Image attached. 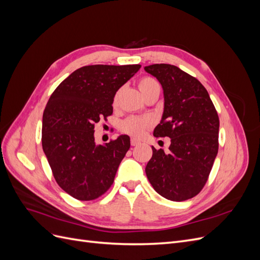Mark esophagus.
<instances>
[{"label": "esophagus", "mask_w": 260, "mask_h": 260, "mask_svg": "<svg viewBox=\"0 0 260 260\" xmlns=\"http://www.w3.org/2000/svg\"><path fill=\"white\" fill-rule=\"evenodd\" d=\"M140 144V142L138 140H136V139H131V145L132 146H137V145H139Z\"/></svg>", "instance_id": "34e87169"}]
</instances>
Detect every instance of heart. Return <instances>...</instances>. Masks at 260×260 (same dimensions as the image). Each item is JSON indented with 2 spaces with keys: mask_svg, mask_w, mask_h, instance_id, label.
I'll return each instance as SVG.
<instances>
[{
  "mask_svg": "<svg viewBox=\"0 0 260 260\" xmlns=\"http://www.w3.org/2000/svg\"><path fill=\"white\" fill-rule=\"evenodd\" d=\"M154 86H159V84L151 77H144L139 82V88H140V91L142 93L148 91L149 89L154 88ZM120 91H121V89L118 90L114 96V104L115 105L117 104L118 99H119ZM152 123H153L152 119L148 117L132 116V117L127 118V119L121 122V130L124 133H128V135H130V136H133L136 138H141L145 133L146 129L151 127Z\"/></svg>",
  "mask_w": 260,
  "mask_h": 260,
  "instance_id": "obj_1",
  "label": "heart"
}]
</instances>
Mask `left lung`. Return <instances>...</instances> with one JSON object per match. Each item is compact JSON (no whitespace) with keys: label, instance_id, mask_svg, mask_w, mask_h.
Returning <instances> with one entry per match:
<instances>
[{"label":"left lung","instance_id":"left-lung-1","mask_svg":"<svg viewBox=\"0 0 260 260\" xmlns=\"http://www.w3.org/2000/svg\"><path fill=\"white\" fill-rule=\"evenodd\" d=\"M164 90V113L154 136L170 138L169 151L152 146L145 172L162 198L182 202L198 195L207 182L218 153L219 117L207 90L177 66L144 67Z\"/></svg>","mask_w":260,"mask_h":260}]
</instances>
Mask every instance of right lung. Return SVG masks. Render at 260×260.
<instances>
[{
  "instance_id": "add662e5",
  "label": "right lung",
  "mask_w": 260,
  "mask_h": 260,
  "mask_svg": "<svg viewBox=\"0 0 260 260\" xmlns=\"http://www.w3.org/2000/svg\"><path fill=\"white\" fill-rule=\"evenodd\" d=\"M141 65H91L69 75L45 106L42 147L57 184L73 198L92 201L114 182L130 148L120 136L104 145L94 141V124L113 114L116 92Z\"/></svg>"
}]
</instances>
